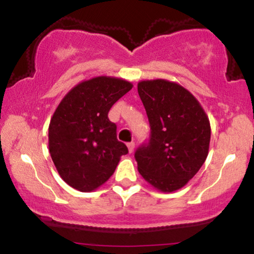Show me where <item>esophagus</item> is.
<instances>
[{
	"instance_id": "obj_1",
	"label": "esophagus",
	"mask_w": 254,
	"mask_h": 254,
	"mask_svg": "<svg viewBox=\"0 0 254 254\" xmlns=\"http://www.w3.org/2000/svg\"><path fill=\"white\" fill-rule=\"evenodd\" d=\"M127 145V149H129V153H132L133 149H135V143H133V142H129Z\"/></svg>"
}]
</instances>
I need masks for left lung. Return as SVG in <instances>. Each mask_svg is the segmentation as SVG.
<instances>
[{"label":"left lung","instance_id":"8db88e82","mask_svg":"<svg viewBox=\"0 0 254 254\" xmlns=\"http://www.w3.org/2000/svg\"><path fill=\"white\" fill-rule=\"evenodd\" d=\"M137 90L150 125L149 141L135 153L137 168L157 190H179L208 156L211 133L208 116L197 99L176 82L141 81Z\"/></svg>","mask_w":254,"mask_h":254}]
</instances>
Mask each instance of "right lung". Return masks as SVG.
<instances>
[{
  "instance_id": "obj_1",
  "label": "right lung",
  "mask_w": 254,
  "mask_h": 254,
  "mask_svg": "<svg viewBox=\"0 0 254 254\" xmlns=\"http://www.w3.org/2000/svg\"><path fill=\"white\" fill-rule=\"evenodd\" d=\"M131 88L129 81L98 76L78 83L58 105L49 125V150L69 186L81 192L95 190L127 154L107 115Z\"/></svg>"
}]
</instances>
